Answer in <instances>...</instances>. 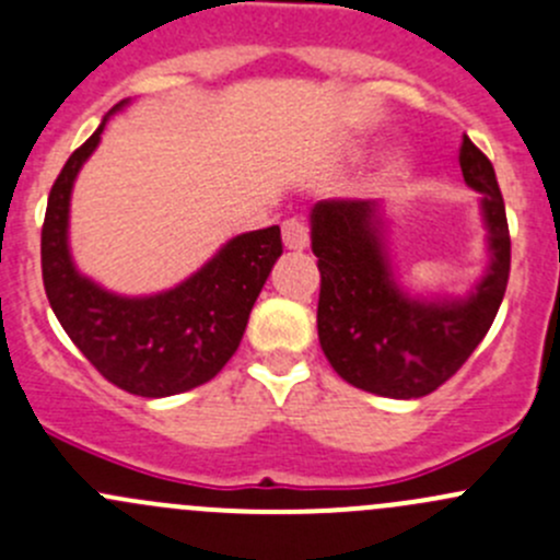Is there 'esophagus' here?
Wrapping results in <instances>:
<instances>
[{
	"mask_svg": "<svg viewBox=\"0 0 560 560\" xmlns=\"http://www.w3.org/2000/svg\"><path fill=\"white\" fill-rule=\"evenodd\" d=\"M282 242H285L288 250H304L310 242V229L296 218L285 220L282 223Z\"/></svg>",
	"mask_w": 560,
	"mask_h": 560,
	"instance_id": "1",
	"label": "esophagus"
}]
</instances>
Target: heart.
Instances as JSON below:
<instances>
[{"mask_svg":"<svg viewBox=\"0 0 560 560\" xmlns=\"http://www.w3.org/2000/svg\"><path fill=\"white\" fill-rule=\"evenodd\" d=\"M386 171H389V174H400V171H402V160L400 158H392L389 163H386Z\"/></svg>","mask_w":560,"mask_h":560,"instance_id":"heart-1","label":"heart"}]
</instances>
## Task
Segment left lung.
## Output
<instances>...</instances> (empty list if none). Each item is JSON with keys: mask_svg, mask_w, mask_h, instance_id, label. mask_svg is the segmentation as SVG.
I'll return each instance as SVG.
<instances>
[{"mask_svg": "<svg viewBox=\"0 0 560 560\" xmlns=\"http://www.w3.org/2000/svg\"><path fill=\"white\" fill-rule=\"evenodd\" d=\"M463 179L481 192L490 267L466 299H413L386 253L375 201H318L313 253L318 258V340L342 381L395 400L424 397L452 378L485 340L509 282L512 240L495 171L466 136Z\"/></svg>", "mask_w": 560, "mask_h": 560, "instance_id": "obj_1", "label": "left lung"}]
</instances>
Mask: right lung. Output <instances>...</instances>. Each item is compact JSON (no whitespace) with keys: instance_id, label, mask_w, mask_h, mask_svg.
<instances>
[{"instance_id":"right-lung-1","label":"right lung","mask_w":560,"mask_h":560,"mask_svg":"<svg viewBox=\"0 0 560 560\" xmlns=\"http://www.w3.org/2000/svg\"><path fill=\"white\" fill-rule=\"evenodd\" d=\"M103 127L105 119L70 154L51 187L40 236L43 285L62 329L105 381L141 397L179 395L212 381L236 353L253 304L282 256L280 229L236 236L171 291H105L75 269L68 247L70 192Z\"/></svg>"}]
</instances>
